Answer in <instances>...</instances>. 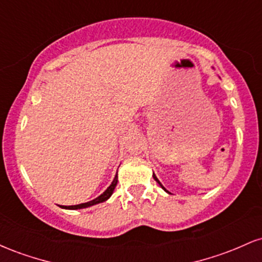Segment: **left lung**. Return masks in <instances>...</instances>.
Here are the masks:
<instances>
[{
	"label": "left lung",
	"mask_w": 262,
	"mask_h": 262,
	"mask_svg": "<svg viewBox=\"0 0 262 262\" xmlns=\"http://www.w3.org/2000/svg\"><path fill=\"white\" fill-rule=\"evenodd\" d=\"M152 177H154V180H155V181H156V182H158V183H159V185H160L162 188H164V186H162V185H161V182H160V181H159V180H158V177H156L155 175H152ZM164 189H165V188H164ZM165 191H166V189H165ZM166 192H169V191H166Z\"/></svg>",
	"instance_id": "1"
}]
</instances>
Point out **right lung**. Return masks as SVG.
<instances>
[{
	"label": "right lung",
	"instance_id": "1",
	"mask_svg": "<svg viewBox=\"0 0 262 262\" xmlns=\"http://www.w3.org/2000/svg\"><path fill=\"white\" fill-rule=\"evenodd\" d=\"M117 182H118V176L116 175L114 177L113 182L111 183V186L108 187L106 191L103 192V193L101 194V196H98L97 198H95V200L90 201V202H86V203H81V204H76V206H62V208H66V209H81V208H86V207H90V206H93V204H97V203H101V202H104V201H107L108 198L112 196L114 188H116L117 186Z\"/></svg>",
	"mask_w": 262,
	"mask_h": 262
}]
</instances>
